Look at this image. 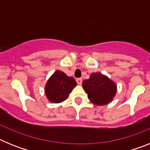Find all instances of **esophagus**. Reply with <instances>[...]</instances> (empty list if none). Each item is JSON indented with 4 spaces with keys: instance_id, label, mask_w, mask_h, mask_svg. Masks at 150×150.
I'll use <instances>...</instances> for the list:
<instances>
[{
    "instance_id": "1",
    "label": "esophagus",
    "mask_w": 150,
    "mask_h": 150,
    "mask_svg": "<svg viewBox=\"0 0 150 150\" xmlns=\"http://www.w3.org/2000/svg\"><path fill=\"white\" fill-rule=\"evenodd\" d=\"M76 83H77L78 85H81L83 80H82L81 78H77V79H76Z\"/></svg>"
}]
</instances>
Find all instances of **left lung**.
Masks as SVG:
<instances>
[{
    "label": "left lung",
    "instance_id": "obj_1",
    "mask_svg": "<svg viewBox=\"0 0 150 150\" xmlns=\"http://www.w3.org/2000/svg\"><path fill=\"white\" fill-rule=\"evenodd\" d=\"M82 86L90 101L97 106L110 103L117 91L115 82L98 72L91 74L89 79L83 80Z\"/></svg>",
    "mask_w": 150,
    "mask_h": 150
}]
</instances>
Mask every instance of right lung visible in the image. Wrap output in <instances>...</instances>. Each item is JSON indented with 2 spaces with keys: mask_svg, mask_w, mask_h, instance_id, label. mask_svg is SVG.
<instances>
[{
  "mask_svg": "<svg viewBox=\"0 0 150 150\" xmlns=\"http://www.w3.org/2000/svg\"><path fill=\"white\" fill-rule=\"evenodd\" d=\"M76 85V82L72 76H67L64 73L58 70L46 82L45 95L51 103H62L68 98L69 95Z\"/></svg>",
  "mask_w": 150,
  "mask_h": 150,
  "instance_id": "obj_1",
  "label": "right lung"
}]
</instances>
